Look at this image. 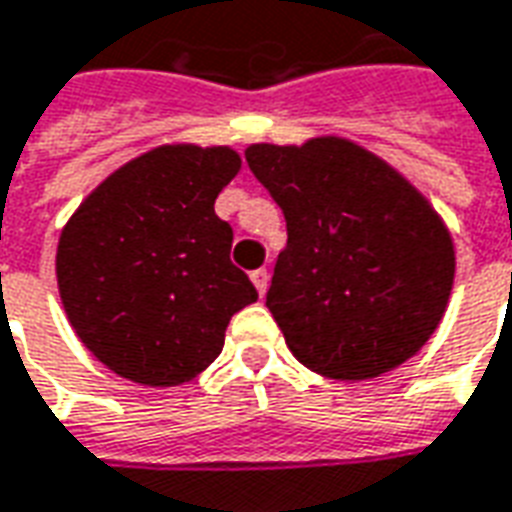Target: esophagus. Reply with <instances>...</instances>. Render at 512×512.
<instances>
[{
	"label": "esophagus",
	"mask_w": 512,
	"mask_h": 512,
	"mask_svg": "<svg viewBox=\"0 0 512 512\" xmlns=\"http://www.w3.org/2000/svg\"><path fill=\"white\" fill-rule=\"evenodd\" d=\"M249 277H252V282H255L257 293H266V288H268V271H266V268H255V271H252Z\"/></svg>",
	"instance_id": "1"
}]
</instances>
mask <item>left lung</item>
Segmentation results:
<instances>
[{
  "instance_id": "8db88e82",
  "label": "left lung",
  "mask_w": 512,
  "mask_h": 512,
  "mask_svg": "<svg viewBox=\"0 0 512 512\" xmlns=\"http://www.w3.org/2000/svg\"><path fill=\"white\" fill-rule=\"evenodd\" d=\"M246 163L288 227L266 307L293 357L357 382L416 355L455 280V246L427 199L341 138L255 144Z\"/></svg>"
}]
</instances>
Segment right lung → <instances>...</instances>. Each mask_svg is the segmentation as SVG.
I'll list each match as a JSON object with an SVG mask.
<instances>
[{
  "mask_svg": "<svg viewBox=\"0 0 512 512\" xmlns=\"http://www.w3.org/2000/svg\"><path fill=\"white\" fill-rule=\"evenodd\" d=\"M238 169L227 146H160L71 216L57 246L60 299L110 371L152 388L194 380L221 355L230 318L257 299L213 210Z\"/></svg>",
  "mask_w": 512,
  "mask_h": 512,
  "instance_id": "right-lung-1",
  "label": "right lung"
}]
</instances>
